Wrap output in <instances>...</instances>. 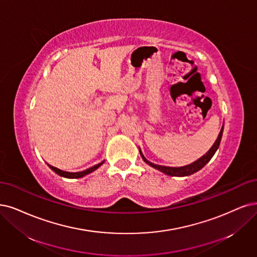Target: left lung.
<instances>
[{"label":"left lung","mask_w":257,"mask_h":257,"mask_svg":"<svg viewBox=\"0 0 257 257\" xmlns=\"http://www.w3.org/2000/svg\"><path fill=\"white\" fill-rule=\"evenodd\" d=\"M222 132H223V126L219 132V135H218L217 140L215 141V143L213 144V146L210 148V150L207 151L205 155H203L201 158H199L198 160H196L195 162L185 165V166H181V167H168V166H161V165H157L149 162V161L144 157V155L142 154V150L140 149V154L142 159L144 160V162L147 163L149 166L154 167L158 170H160L161 173H163L167 176H172V177H186V176H191L195 173H197L198 170H200L203 166H205L208 162H210V160L213 158V156L215 155V153L217 151L218 147L220 145V141L222 138Z\"/></svg>","instance_id":"8db88e82"}]
</instances>
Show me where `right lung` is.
<instances>
[{
  "label": "right lung",
  "mask_w": 257,
  "mask_h": 257,
  "mask_svg": "<svg viewBox=\"0 0 257 257\" xmlns=\"http://www.w3.org/2000/svg\"><path fill=\"white\" fill-rule=\"evenodd\" d=\"M103 163H104V161H102V162H100V163H98V164H96V165H94V166H92V167H90V168H88V169L83 170V172H78V173L63 172V170H61V169H58V168H56V167H54V166H51V165H49V164H47V165H49V167L53 170V172H55L57 175H59L60 177L68 178V179H78V178H82V177H84V176H87V175L91 174L92 172H94V170H96L98 167H100Z\"/></svg>",
  "instance_id": "1"
}]
</instances>
